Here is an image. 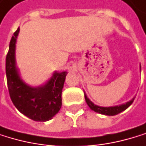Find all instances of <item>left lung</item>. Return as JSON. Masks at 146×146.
Instances as JSON below:
<instances>
[{
  "instance_id": "obj_1",
  "label": "left lung",
  "mask_w": 146,
  "mask_h": 146,
  "mask_svg": "<svg viewBox=\"0 0 146 146\" xmlns=\"http://www.w3.org/2000/svg\"><path fill=\"white\" fill-rule=\"evenodd\" d=\"M140 70H141V66H140ZM135 98H133L131 100L125 103V104H122V105H119V106H108V107H104V106H97L95 105L93 102H92L86 96V92H85V100H86V104L88 105V106L92 110L98 113H100V114H103V115H108V116H114V115H117V114L120 113L121 111H125V109H127L133 102Z\"/></svg>"
}]
</instances>
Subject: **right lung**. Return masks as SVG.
Here are the masks:
<instances>
[{
  "label": "right lung",
  "instance_id": "1",
  "mask_svg": "<svg viewBox=\"0 0 146 146\" xmlns=\"http://www.w3.org/2000/svg\"><path fill=\"white\" fill-rule=\"evenodd\" d=\"M18 28L10 40L6 57V75L9 95L15 106L27 118L35 121H47L59 112L61 105V92L67 72H54L42 86H31L21 78L16 66L15 48Z\"/></svg>",
  "mask_w": 146,
  "mask_h": 146
}]
</instances>
